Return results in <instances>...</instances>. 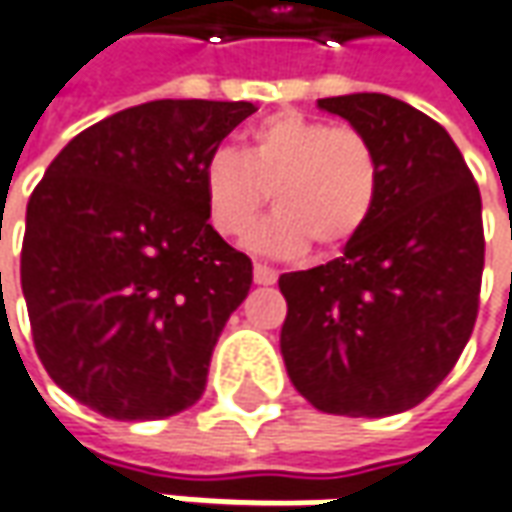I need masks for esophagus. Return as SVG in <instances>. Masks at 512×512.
I'll use <instances>...</instances> for the list:
<instances>
[{"instance_id": "obj_1", "label": "esophagus", "mask_w": 512, "mask_h": 512, "mask_svg": "<svg viewBox=\"0 0 512 512\" xmlns=\"http://www.w3.org/2000/svg\"><path fill=\"white\" fill-rule=\"evenodd\" d=\"M255 283L257 285H274L277 283V271L263 266V263H255Z\"/></svg>"}]
</instances>
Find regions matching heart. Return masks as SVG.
<instances>
[{
	"instance_id": "1",
	"label": "heart",
	"mask_w": 512,
	"mask_h": 512,
	"mask_svg": "<svg viewBox=\"0 0 512 512\" xmlns=\"http://www.w3.org/2000/svg\"><path fill=\"white\" fill-rule=\"evenodd\" d=\"M201 184L212 224L229 238L249 232L271 189L278 212L252 230L249 246L291 257L311 241L322 252L356 241L378 204L381 165L358 128L280 111L252 128L243 154L212 151Z\"/></svg>"
}]
</instances>
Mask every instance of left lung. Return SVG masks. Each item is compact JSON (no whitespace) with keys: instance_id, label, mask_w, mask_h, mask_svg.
<instances>
[{"instance_id":"obj_1","label":"left lung","mask_w":512,"mask_h":512,"mask_svg":"<svg viewBox=\"0 0 512 512\" xmlns=\"http://www.w3.org/2000/svg\"><path fill=\"white\" fill-rule=\"evenodd\" d=\"M373 142L381 190L342 257L288 271L280 353L319 412L387 417L429 398L465 350L485 266L482 198L440 123L378 92L322 97Z\"/></svg>"}]
</instances>
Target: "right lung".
Listing matches in <instances>:
<instances>
[{
	"instance_id": "obj_1",
	"label": "right lung",
	"mask_w": 512,
	"mask_h": 512,
	"mask_svg": "<svg viewBox=\"0 0 512 512\" xmlns=\"http://www.w3.org/2000/svg\"><path fill=\"white\" fill-rule=\"evenodd\" d=\"M252 103L151 100L69 139L27 204L22 291L50 378L111 420L201 398L252 260L207 221L201 168Z\"/></svg>"
}]
</instances>
